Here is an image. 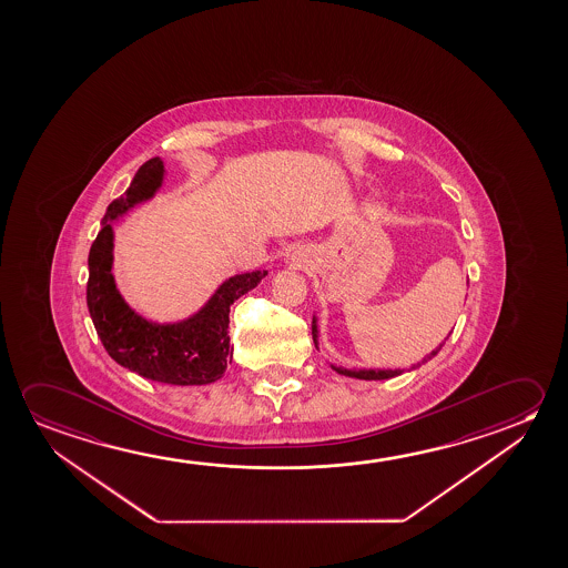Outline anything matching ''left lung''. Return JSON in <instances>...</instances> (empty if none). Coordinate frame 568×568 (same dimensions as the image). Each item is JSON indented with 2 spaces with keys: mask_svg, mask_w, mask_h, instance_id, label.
I'll list each match as a JSON object with an SVG mask.
<instances>
[{
  "mask_svg": "<svg viewBox=\"0 0 568 568\" xmlns=\"http://www.w3.org/2000/svg\"><path fill=\"white\" fill-rule=\"evenodd\" d=\"M448 338V336H446ZM445 338V342H446ZM313 342H315L316 349H321L318 346V316L313 315ZM445 342L443 344H438L437 348L433 349L428 356L417 362V364H410L409 369H402V367H344L338 366V364H332L328 362V366L334 369V372H338L342 376L356 377V379H392L395 376H402L403 372H410V369H415V367L423 366V364H427L428 359L435 358L440 348L445 346Z\"/></svg>",
  "mask_w": 568,
  "mask_h": 568,
  "instance_id": "8db88e82",
  "label": "left lung"
}]
</instances>
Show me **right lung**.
Here are the masks:
<instances>
[{"label":"right lung","instance_id":"right-lung-1","mask_svg":"<svg viewBox=\"0 0 568 568\" xmlns=\"http://www.w3.org/2000/svg\"><path fill=\"white\" fill-rule=\"evenodd\" d=\"M165 163L149 159L138 169L130 189L110 202L88 255L87 303L105 352L133 374L171 385H206L224 376L232 362L227 324L230 306L257 287L267 270L245 271L222 281L192 315L173 323L141 316L125 303L114 273V224L165 183Z\"/></svg>","mask_w":568,"mask_h":568}]
</instances>
